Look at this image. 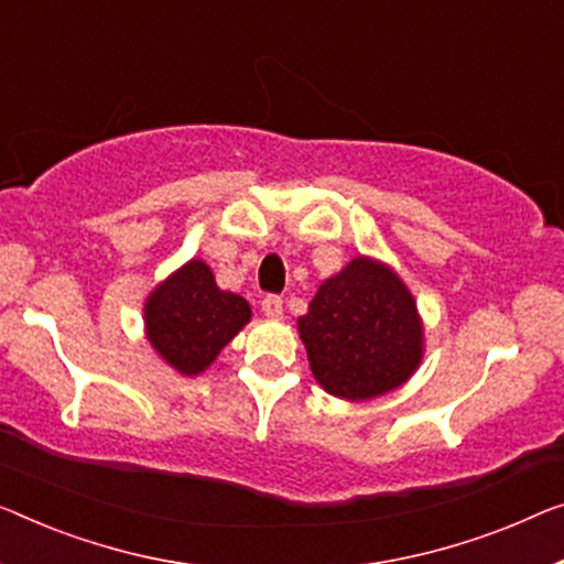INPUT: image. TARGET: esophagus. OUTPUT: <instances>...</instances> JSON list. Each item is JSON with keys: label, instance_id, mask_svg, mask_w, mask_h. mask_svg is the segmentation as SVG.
Here are the masks:
<instances>
[{"label": "esophagus", "instance_id": "34e87169", "mask_svg": "<svg viewBox=\"0 0 564 564\" xmlns=\"http://www.w3.org/2000/svg\"><path fill=\"white\" fill-rule=\"evenodd\" d=\"M260 308H263V314L268 318H281L283 316V299L275 296V293H268V296H263V301H260Z\"/></svg>", "mask_w": 564, "mask_h": 564}]
</instances>
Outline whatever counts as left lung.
<instances>
[{"mask_svg": "<svg viewBox=\"0 0 564 564\" xmlns=\"http://www.w3.org/2000/svg\"><path fill=\"white\" fill-rule=\"evenodd\" d=\"M299 334L316 382L341 400L400 388L423 359L413 293L392 268L365 256L318 285Z\"/></svg>", "mask_w": 564, "mask_h": 564, "instance_id": "obj_1", "label": "left lung"}]
</instances>
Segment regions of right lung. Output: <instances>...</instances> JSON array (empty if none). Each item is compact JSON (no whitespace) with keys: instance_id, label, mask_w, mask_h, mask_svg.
Wrapping results in <instances>:
<instances>
[{"instance_id":"right-lung-1","label":"right lung","mask_w":564,"mask_h":564,"mask_svg":"<svg viewBox=\"0 0 564 564\" xmlns=\"http://www.w3.org/2000/svg\"><path fill=\"white\" fill-rule=\"evenodd\" d=\"M248 322V301L223 291L209 265L197 258L159 283L144 304L151 347L187 377L205 372Z\"/></svg>"}]
</instances>
